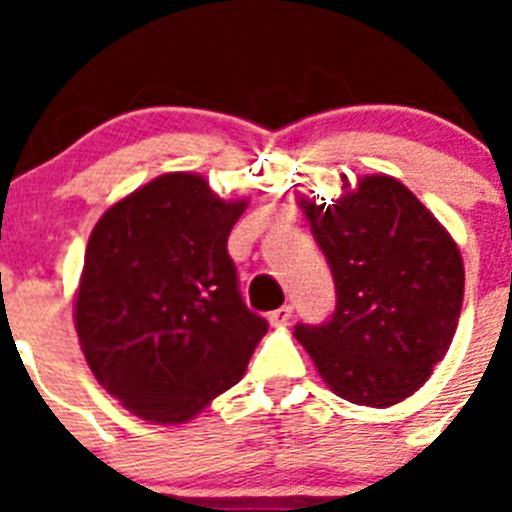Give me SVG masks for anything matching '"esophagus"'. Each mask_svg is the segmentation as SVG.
Masks as SVG:
<instances>
[{
  "label": "esophagus",
  "instance_id": "1",
  "mask_svg": "<svg viewBox=\"0 0 512 512\" xmlns=\"http://www.w3.org/2000/svg\"><path fill=\"white\" fill-rule=\"evenodd\" d=\"M289 318H292V305H282L274 312H269V323L271 325H287Z\"/></svg>",
  "mask_w": 512,
  "mask_h": 512
}]
</instances>
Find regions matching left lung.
I'll list each match as a JSON object with an SVG mask.
<instances>
[{"label":"left lung","mask_w":512,"mask_h":512,"mask_svg":"<svg viewBox=\"0 0 512 512\" xmlns=\"http://www.w3.org/2000/svg\"><path fill=\"white\" fill-rule=\"evenodd\" d=\"M333 205L302 200L336 284L328 323L295 325L320 377L343 400L397 405L431 377L464 300L459 246L392 176L359 179Z\"/></svg>","instance_id":"obj_1"}]
</instances>
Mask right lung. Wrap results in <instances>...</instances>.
Listing matches in <instances>:
<instances>
[{"label":"right lung","instance_id":"add662e5","mask_svg":"<svg viewBox=\"0 0 512 512\" xmlns=\"http://www.w3.org/2000/svg\"><path fill=\"white\" fill-rule=\"evenodd\" d=\"M248 202L197 174L135 189L89 235L74 323L89 369L138 418L187 423L246 372L266 323L238 292L228 235Z\"/></svg>","mask_w":512,"mask_h":512}]
</instances>
